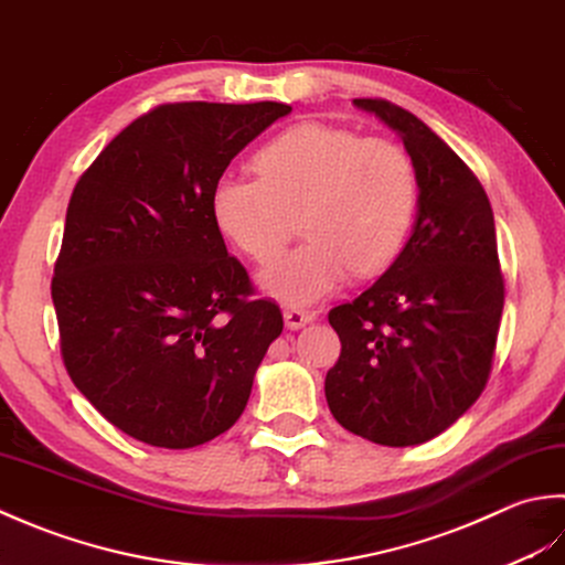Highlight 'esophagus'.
<instances>
[{
  "mask_svg": "<svg viewBox=\"0 0 565 565\" xmlns=\"http://www.w3.org/2000/svg\"><path fill=\"white\" fill-rule=\"evenodd\" d=\"M312 319H315V315L305 312V309H285V327L290 331L307 327Z\"/></svg>",
  "mask_w": 565,
  "mask_h": 565,
  "instance_id": "esophagus-1",
  "label": "esophagus"
}]
</instances>
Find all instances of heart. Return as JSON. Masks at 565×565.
<instances>
[{"label": "heart", "mask_w": 565, "mask_h": 565, "mask_svg": "<svg viewBox=\"0 0 565 565\" xmlns=\"http://www.w3.org/2000/svg\"><path fill=\"white\" fill-rule=\"evenodd\" d=\"M260 178L222 175L214 222L258 263L273 260L302 218L305 246L260 273L263 292L287 307L329 297L355 275L393 263L417 212V170L402 146L327 124H299L260 148Z\"/></svg>", "instance_id": "1"}]
</instances>
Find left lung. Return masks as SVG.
Here are the masks:
<instances>
[{
  "label": "left lung",
  "mask_w": 565,
  "mask_h": 565,
  "mask_svg": "<svg viewBox=\"0 0 565 565\" xmlns=\"http://www.w3.org/2000/svg\"><path fill=\"white\" fill-rule=\"evenodd\" d=\"M353 105L405 143L417 222L393 266L329 312L341 355L324 393L343 429L380 446H417L463 417L490 377L504 305L492 206L422 119L385 99Z\"/></svg>",
  "instance_id": "obj_1"
}]
</instances>
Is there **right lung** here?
<instances>
[{
  "label": "right lung",
  "mask_w": 565,
  "mask_h": 565,
  "mask_svg": "<svg viewBox=\"0 0 565 565\" xmlns=\"http://www.w3.org/2000/svg\"><path fill=\"white\" fill-rule=\"evenodd\" d=\"M292 107L160 105L77 180L51 295L75 387L136 441L192 448L232 429L280 337L212 214L216 180Z\"/></svg>",
  "instance_id": "1"
}]
</instances>
